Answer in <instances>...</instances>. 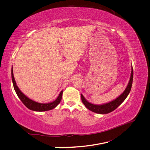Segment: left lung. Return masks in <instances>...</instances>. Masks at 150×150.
Listing matches in <instances>:
<instances>
[{
	"mask_svg": "<svg viewBox=\"0 0 150 150\" xmlns=\"http://www.w3.org/2000/svg\"><path fill=\"white\" fill-rule=\"evenodd\" d=\"M133 79V67H131V73L129 81L128 86H127L125 90V91L122 93L119 97H117L116 99H115V100H113L110 103L101 104V105L94 104L88 102L84 98L83 95L81 94V100H82V102L84 104V106L90 111H91L94 112L98 113V114H108V113L111 112L112 111L116 110V109L125 100V99L127 98V96H128V94L131 89V86H132Z\"/></svg>",
	"mask_w": 150,
	"mask_h": 150,
	"instance_id": "8db88e82",
	"label": "left lung"
}]
</instances>
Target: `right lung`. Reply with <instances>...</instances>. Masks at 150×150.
I'll list each match as a JSON object with an SVG mask.
<instances>
[{
	"mask_svg": "<svg viewBox=\"0 0 150 150\" xmlns=\"http://www.w3.org/2000/svg\"><path fill=\"white\" fill-rule=\"evenodd\" d=\"M11 74H12V83L13 86V88H14L15 91L16 92V94L19 97V98L21 99V101L23 103L24 105L28 108V109L30 110H33L34 111H49L56 108L59 103L61 101L62 96V93L63 91H61L59 96L56 99L55 101H54L52 103H39L38 102H35L32 99H29V98L27 97L24 94L21 92V91L18 88V86L16 84V82L14 79V77H13V69L12 67L11 70Z\"/></svg>",
	"mask_w": 150,
	"mask_h": 150,
	"instance_id": "obj_1",
	"label": "right lung"
}]
</instances>
